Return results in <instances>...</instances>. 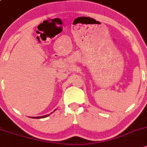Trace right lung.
Masks as SVG:
<instances>
[{
  "mask_svg": "<svg viewBox=\"0 0 147 147\" xmlns=\"http://www.w3.org/2000/svg\"><path fill=\"white\" fill-rule=\"evenodd\" d=\"M56 110V109L54 110V111H55ZM53 113H51V114H52ZM51 114H49V115H44V116H40V117H30L31 118H33V119H42V118H45V117H48V116H49V115H51Z\"/></svg>",
  "mask_w": 147,
  "mask_h": 147,
  "instance_id": "add662e5",
  "label": "right lung"
}]
</instances>
